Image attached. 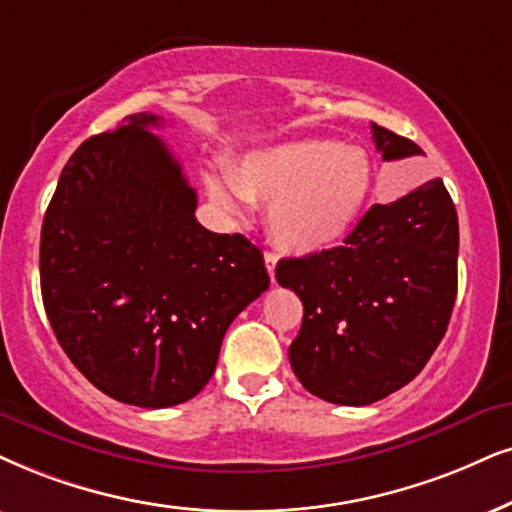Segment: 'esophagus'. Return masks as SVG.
Returning <instances> with one entry per match:
<instances>
[{
	"label": "esophagus",
	"instance_id": "esophagus-1",
	"mask_svg": "<svg viewBox=\"0 0 512 512\" xmlns=\"http://www.w3.org/2000/svg\"><path fill=\"white\" fill-rule=\"evenodd\" d=\"M276 262H278V257H276V252H264V264H267V271H269V278H271V283H274V269H276Z\"/></svg>",
	"mask_w": 512,
	"mask_h": 512
}]
</instances>
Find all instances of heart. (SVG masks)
Returning a JSON list of instances; mask_svg holds the SVG:
<instances>
[{"label": "heart", "mask_w": 512, "mask_h": 512, "mask_svg": "<svg viewBox=\"0 0 512 512\" xmlns=\"http://www.w3.org/2000/svg\"><path fill=\"white\" fill-rule=\"evenodd\" d=\"M234 191L212 184L217 203L236 193L269 203L267 224L281 248L314 255L345 238L371 196L373 165L364 148L328 139H295L260 148L229 167Z\"/></svg>", "instance_id": "b5f03b06"}]
</instances>
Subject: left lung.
I'll return each instance as SVG.
<instances>
[{
  "label": "left lung",
  "instance_id": "8db88e82",
  "mask_svg": "<svg viewBox=\"0 0 512 512\" xmlns=\"http://www.w3.org/2000/svg\"><path fill=\"white\" fill-rule=\"evenodd\" d=\"M383 160L423 155L371 122ZM276 281L304 304L288 349L297 380L323 401L366 406L411 383L449 326L458 288V217L442 179L373 205L345 245L288 257Z\"/></svg>",
  "mask_w": 512,
  "mask_h": 512
}]
</instances>
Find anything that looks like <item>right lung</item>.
<instances>
[{
  "label": "right lung",
  "instance_id": "add662e5",
  "mask_svg": "<svg viewBox=\"0 0 512 512\" xmlns=\"http://www.w3.org/2000/svg\"><path fill=\"white\" fill-rule=\"evenodd\" d=\"M160 115H129L63 167L42 222V300L58 345L103 394L141 409L208 385L226 328L269 288L241 234L198 224Z\"/></svg>",
  "mask_w": 512,
  "mask_h": 512
}]
</instances>
